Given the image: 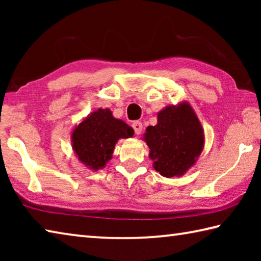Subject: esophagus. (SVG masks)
I'll return each mask as SVG.
<instances>
[{
  "mask_svg": "<svg viewBox=\"0 0 261 261\" xmlns=\"http://www.w3.org/2000/svg\"><path fill=\"white\" fill-rule=\"evenodd\" d=\"M132 127H134V130H135V134L138 136V135H140L141 134V131H143V124H141V122H134L132 123Z\"/></svg>",
  "mask_w": 261,
  "mask_h": 261,
  "instance_id": "obj_1",
  "label": "esophagus"
}]
</instances>
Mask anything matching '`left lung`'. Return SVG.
Here are the masks:
<instances>
[{
    "instance_id": "left-lung-1",
    "label": "left lung",
    "mask_w": 261,
    "mask_h": 261,
    "mask_svg": "<svg viewBox=\"0 0 261 261\" xmlns=\"http://www.w3.org/2000/svg\"><path fill=\"white\" fill-rule=\"evenodd\" d=\"M143 140L158 173L168 178L180 177L199 159L205 132L191 105L182 101L160 110L156 125L146 127Z\"/></svg>"
}]
</instances>
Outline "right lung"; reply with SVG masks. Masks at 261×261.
Returning <instances> with one entry per match:
<instances>
[{
    "instance_id": "1",
    "label": "right lung",
    "mask_w": 261,
    "mask_h": 261,
    "mask_svg": "<svg viewBox=\"0 0 261 261\" xmlns=\"http://www.w3.org/2000/svg\"><path fill=\"white\" fill-rule=\"evenodd\" d=\"M134 135V129L124 121L115 118L112 110L99 108L73 127L72 149L81 163L96 171L105 168L113 158L118 140L131 138Z\"/></svg>"
}]
</instances>
